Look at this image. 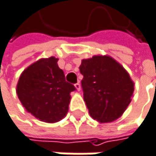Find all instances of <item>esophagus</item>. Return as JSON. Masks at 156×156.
<instances>
[{
    "mask_svg": "<svg viewBox=\"0 0 156 156\" xmlns=\"http://www.w3.org/2000/svg\"><path fill=\"white\" fill-rule=\"evenodd\" d=\"M75 88L76 89V90H77V91H80V89H81V87H80V84L79 82H77L76 84H75Z\"/></svg>",
    "mask_w": 156,
    "mask_h": 156,
    "instance_id": "obj_1",
    "label": "esophagus"
}]
</instances>
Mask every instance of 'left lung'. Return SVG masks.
I'll return each instance as SVG.
<instances>
[{
  "instance_id": "left-lung-1",
  "label": "left lung",
  "mask_w": 156,
  "mask_h": 156,
  "mask_svg": "<svg viewBox=\"0 0 156 156\" xmlns=\"http://www.w3.org/2000/svg\"><path fill=\"white\" fill-rule=\"evenodd\" d=\"M80 71L90 115L101 123L120 118L134 90V83L124 67L109 55H94L81 61Z\"/></svg>"
}]
</instances>
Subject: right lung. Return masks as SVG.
Listing matches in <instances>:
<instances>
[{
	"instance_id": "1",
	"label": "right lung",
	"mask_w": 156,
	"mask_h": 156,
	"mask_svg": "<svg viewBox=\"0 0 156 156\" xmlns=\"http://www.w3.org/2000/svg\"><path fill=\"white\" fill-rule=\"evenodd\" d=\"M57 58H41L21 74L16 93L25 110L44 122H56L67 113L74 85L66 81Z\"/></svg>"
}]
</instances>
